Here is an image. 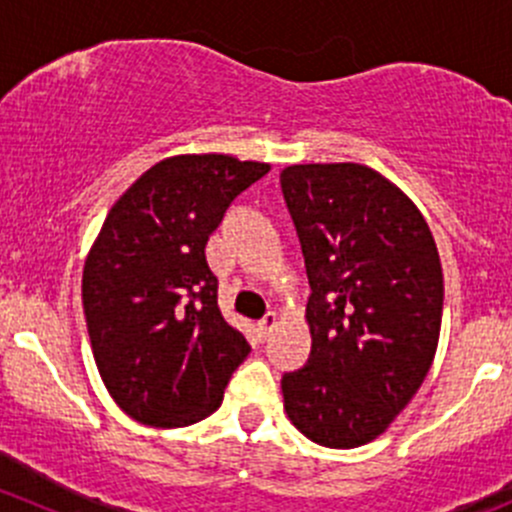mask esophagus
Masks as SVG:
<instances>
[{"label":"esophagus","instance_id":"1","mask_svg":"<svg viewBox=\"0 0 512 512\" xmlns=\"http://www.w3.org/2000/svg\"><path fill=\"white\" fill-rule=\"evenodd\" d=\"M257 327H260L262 337H270V334L275 332L277 327H280V317H277V312H267L265 317H262V322L257 324Z\"/></svg>","mask_w":512,"mask_h":512}]
</instances>
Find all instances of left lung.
I'll use <instances>...</instances> for the list:
<instances>
[{"instance_id":"8db88e82","label":"left lung","mask_w":512,"mask_h":512,"mask_svg":"<svg viewBox=\"0 0 512 512\" xmlns=\"http://www.w3.org/2000/svg\"><path fill=\"white\" fill-rule=\"evenodd\" d=\"M280 183L312 287V352L282 376L285 411L319 446H364L406 409L436 356V240L409 195L369 165H287Z\"/></svg>"}]
</instances>
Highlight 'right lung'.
<instances>
[{
  "label": "right lung",
  "mask_w": 512,
  "mask_h": 512,
  "mask_svg": "<svg viewBox=\"0 0 512 512\" xmlns=\"http://www.w3.org/2000/svg\"><path fill=\"white\" fill-rule=\"evenodd\" d=\"M270 163L188 153L148 168L103 220L81 280L91 349L111 399L156 428L223 404L250 344L225 322L205 245Z\"/></svg>",
  "instance_id": "right-lung-1"
}]
</instances>
